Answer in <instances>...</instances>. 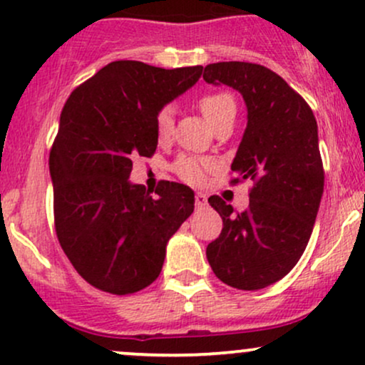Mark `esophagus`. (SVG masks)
I'll return each instance as SVG.
<instances>
[{"label":"esophagus","mask_w":365,"mask_h":365,"mask_svg":"<svg viewBox=\"0 0 365 365\" xmlns=\"http://www.w3.org/2000/svg\"><path fill=\"white\" fill-rule=\"evenodd\" d=\"M195 206L197 207H206L207 206V195L202 192H197L195 194Z\"/></svg>","instance_id":"obj_1"}]
</instances>
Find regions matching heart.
<instances>
[{
  "label": "heart",
  "instance_id": "heart-1",
  "mask_svg": "<svg viewBox=\"0 0 365 365\" xmlns=\"http://www.w3.org/2000/svg\"><path fill=\"white\" fill-rule=\"evenodd\" d=\"M199 106L212 127H217L221 121L235 115L237 111L235 99L228 92H211V94L202 96ZM171 132H173V111H171V108H163L156 115V133L159 140L170 139ZM173 168L180 178L192 183V185H199L204 182L207 170H211L212 165L209 161H202V159L183 156L175 163Z\"/></svg>",
  "mask_w": 365,
  "mask_h": 365
}]
</instances>
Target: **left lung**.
<instances>
[{"label":"left lung","mask_w":365,"mask_h":365,"mask_svg":"<svg viewBox=\"0 0 365 365\" xmlns=\"http://www.w3.org/2000/svg\"><path fill=\"white\" fill-rule=\"evenodd\" d=\"M202 77L244 98L247 127L232 171L255 182L244 212L209 197L223 230L207 245V261L230 287L261 290L290 273L311 238L324 190L317 123L309 104L266 66L211 63Z\"/></svg>","instance_id":"1"}]
</instances>
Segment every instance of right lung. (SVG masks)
Instances as JSON below:
<instances>
[{"instance_id":"add662e5","label":"right lung","mask_w":365,"mask_h":365,"mask_svg":"<svg viewBox=\"0 0 365 365\" xmlns=\"http://www.w3.org/2000/svg\"><path fill=\"white\" fill-rule=\"evenodd\" d=\"M202 66L165 70L113 61L66 99L49 154L54 225L77 273L115 295L161 273L166 245L194 212V190L163 182L156 195L130 182L132 159L158 148L156 115L195 86Z\"/></svg>"}]
</instances>
